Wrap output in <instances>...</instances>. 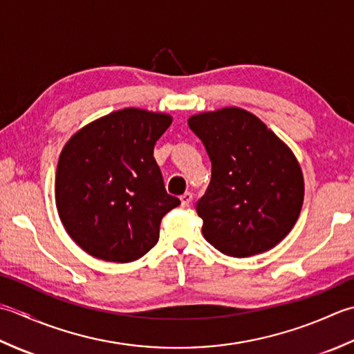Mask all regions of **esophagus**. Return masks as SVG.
I'll return each instance as SVG.
<instances>
[{
  "instance_id": "obj_1",
  "label": "esophagus",
  "mask_w": 354,
  "mask_h": 354,
  "mask_svg": "<svg viewBox=\"0 0 354 354\" xmlns=\"http://www.w3.org/2000/svg\"><path fill=\"white\" fill-rule=\"evenodd\" d=\"M180 201H182V206H189L192 201V194L191 192H185L183 196H180Z\"/></svg>"
}]
</instances>
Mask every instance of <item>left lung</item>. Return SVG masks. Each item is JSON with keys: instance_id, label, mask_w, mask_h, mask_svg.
Listing matches in <instances>:
<instances>
[{"instance_id": "8db88e82", "label": "left lung", "mask_w": 354, "mask_h": 354, "mask_svg": "<svg viewBox=\"0 0 354 354\" xmlns=\"http://www.w3.org/2000/svg\"><path fill=\"white\" fill-rule=\"evenodd\" d=\"M187 125L212 163L211 183L196 205L206 241L235 258L277 246L304 201V178L292 149L243 108L194 114Z\"/></svg>"}]
</instances>
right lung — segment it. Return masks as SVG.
Returning a JSON list of instances; mask_svg holds the SVG:
<instances>
[{"label":"right lung","mask_w":354,"mask_h":354,"mask_svg":"<svg viewBox=\"0 0 354 354\" xmlns=\"http://www.w3.org/2000/svg\"><path fill=\"white\" fill-rule=\"evenodd\" d=\"M171 122L169 114L124 108L66 143L56 168V207L86 254L129 263L156 246L165 214L180 205L165 189L153 156Z\"/></svg>","instance_id":"add662e5"}]
</instances>
